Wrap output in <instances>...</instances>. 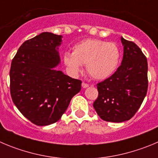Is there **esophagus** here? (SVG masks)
<instances>
[{
  "label": "esophagus",
  "mask_w": 158,
  "mask_h": 158,
  "mask_svg": "<svg viewBox=\"0 0 158 158\" xmlns=\"http://www.w3.org/2000/svg\"><path fill=\"white\" fill-rule=\"evenodd\" d=\"M82 88H84V89H85V88H87L88 86H89V84L86 83V82H82Z\"/></svg>",
  "instance_id": "34e87169"
}]
</instances>
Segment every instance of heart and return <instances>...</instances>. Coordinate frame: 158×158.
Segmentation results:
<instances>
[{
  "label": "heart",
  "instance_id": "b5f03b06",
  "mask_svg": "<svg viewBox=\"0 0 158 158\" xmlns=\"http://www.w3.org/2000/svg\"><path fill=\"white\" fill-rule=\"evenodd\" d=\"M120 57V49L114 43L87 39L76 44L72 54L64 53L63 61L72 74H78L82 70V64H86V71L91 77L104 79L118 69Z\"/></svg>",
  "mask_w": 158,
  "mask_h": 158
}]
</instances>
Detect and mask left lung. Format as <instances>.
<instances>
[{"instance_id": "left-lung-1", "label": "left lung", "mask_w": 158, "mask_h": 158, "mask_svg": "<svg viewBox=\"0 0 158 158\" xmlns=\"http://www.w3.org/2000/svg\"><path fill=\"white\" fill-rule=\"evenodd\" d=\"M124 47L122 64L114 74L97 84L94 107L106 122H122L133 117L148 88L147 60L140 48L121 37Z\"/></svg>"}]
</instances>
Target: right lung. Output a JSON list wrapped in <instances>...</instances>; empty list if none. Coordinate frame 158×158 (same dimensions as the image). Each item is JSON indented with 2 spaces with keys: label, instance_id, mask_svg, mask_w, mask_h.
Masks as SVG:
<instances>
[{
  "label": "right lung",
  "instance_id": "right-lung-1",
  "mask_svg": "<svg viewBox=\"0 0 158 158\" xmlns=\"http://www.w3.org/2000/svg\"><path fill=\"white\" fill-rule=\"evenodd\" d=\"M61 38V35L42 32L25 41L11 61L12 101L19 111L36 126L57 122L81 89L82 81L55 69L61 62L58 47Z\"/></svg>",
  "mask_w": 158,
  "mask_h": 158
}]
</instances>
